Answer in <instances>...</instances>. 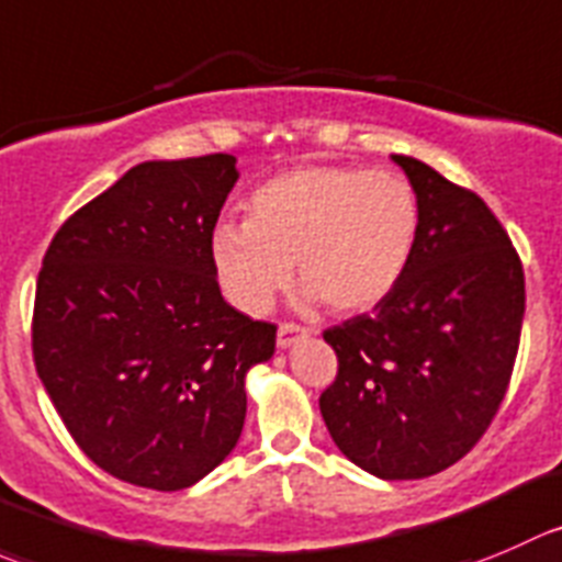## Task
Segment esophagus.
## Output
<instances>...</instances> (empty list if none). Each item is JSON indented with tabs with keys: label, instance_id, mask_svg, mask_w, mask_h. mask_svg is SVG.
<instances>
[{
	"label": "esophagus",
	"instance_id": "34e87169",
	"mask_svg": "<svg viewBox=\"0 0 562 562\" xmlns=\"http://www.w3.org/2000/svg\"><path fill=\"white\" fill-rule=\"evenodd\" d=\"M310 329H304V326L299 324H280V329H277V346L280 348H291L293 342L302 340V337H307Z\"/></svg>",
	"mask_w": 562,
	"mask_h": 562
}]
</instances>
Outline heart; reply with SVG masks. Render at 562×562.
I'll return each instance as SVG.
<instances>
[{
	"label": "heart",
	"mask_w": 562,
	"mask_h": 562,
	"mask_svg": "<svg viewBox=\"0 0 562 562\" xmlns=\"http://www.w3.org/2000/svg\"><path fill=\"white\" fill-rule=\"evenodd\" d=\"M419 200L390 170L315 165L280 172L247 200V222H222L209 241L211 266L241 313L260 315L291 282L335 313L384 302L412 263Z\"/></svg>",
	"instance_id": "1"
}]
</instances>
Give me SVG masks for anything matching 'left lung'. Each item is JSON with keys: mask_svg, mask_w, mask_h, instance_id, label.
Masks as SVG:
<instances>
[{"mask_svg": "<svg viewBox=\"0 0 562 562\" xmlns=\"http://www.w3.org/2000/svg\"><path fill=\"white\" fill-rule=\"evenodd\" d=\"M392 161L417 192V247L373 315L324 331L337 375L318 406L348 461L417 481L464 459L492 426L519 351L525 271L475 192L412 156Z\"/></svg>", "mask_w": 562, "mask_h": 562, "instance_id": "8db88e82", "label": "left lung"}]
</instances>
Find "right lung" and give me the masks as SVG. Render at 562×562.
<instances>
[{
	"mask_svg": "<svg viewBox=\"0 0 562 562\" xmlns=\"http://www.w3.org/2000/svg\"><path fill=\"white\" fill-rule=\"evenodd\" d=\"M227 154L143 161L76 211L37 274L35 368L81 453L156 492L231 456L244 379L277 326L222 299L209 241L236 187Z\"/></svg>",
	"mask_w": 562,
	"mask_h": 562,
	"instance_id": "1",
	"label": "right lung"
}]
</instances>
